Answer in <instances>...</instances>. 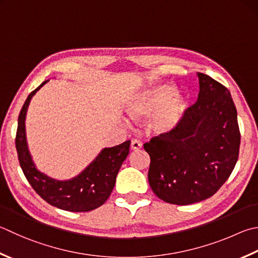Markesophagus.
<instances>
[{
	"label": "esophagus",
	"mask_w": 258,
	"mask_h": 258,
	"mask_svg": "<svg viewBox=\"0 0 258 258\" xmlns=\"http://www.w3.org/2000/svg\"><path fill=\"white\" fill-rule=\"evenodd\" d=\"M142 147H143V144L140 140L134 139L133 142H131V149L133 150H139V149H142Z\"/></svg>",
	"instance_id": "34e87169"
}]
</instances>
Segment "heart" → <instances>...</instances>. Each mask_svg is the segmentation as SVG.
<instances>
[{
  "label": "heart",
  "mask_w": 258,
  "mask_h": 258,
  "mask_svg": "<svg viewBox=\"0 0 258 258\" xmlns=\"http://www.w3.org/2000/svg\"><path fill=\"white\" fill-rule=\"evenodd\" d=\"M185 96L176 92L175 86L159 84L148 87L134 96L127 105L133 118H144L155 112L150 128L159 135L171 134L176 129L187 111Z\"/></svg>",
  "instance_id": "1"
}]
</instances>
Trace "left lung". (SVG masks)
Here are the masks:
<instances>
[{"label":"left lung","mask_w":258,"mask_h":258,"mask_svg":"<svg viewBox=\"0 0 258 258\" xmlns=\"http://www.w3.org/2000/svg\"><path fill=\"white\" fill-rule=\"evenodd\" d=\"M198 101L173 133L144 145L150 156L148 182L167 203L192 205L212 197L238 160L240 133L229 90L198 73Z\"/></svg>","instance_id":"8db88e82"}]
</instances>
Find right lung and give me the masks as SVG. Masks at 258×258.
Masks as SVG:
<instances>
[{
    "mask_svg": "<svg viewBox=\"0 0 258 258\" xmlns=\"http://www.w3.org/2000/svg\"><path fill=\"white\" fill-rule=\"evenodd\" d=\"M48 81L42 82L29 94L19 114L16 147L20 166L32 188L49 205L72 212L94 210L103 205L112 192L116 175L129 154L130 140L114 147L103 148L83 172L71 179L58 181L41 173L33 163L28 148L26 115L32 96Z\"/></svg>",
    "mask_w": 258,
    "mask_h": 258,
    "instance_id": "obj_1",
    "label": "right lung"
}]
</instances>
